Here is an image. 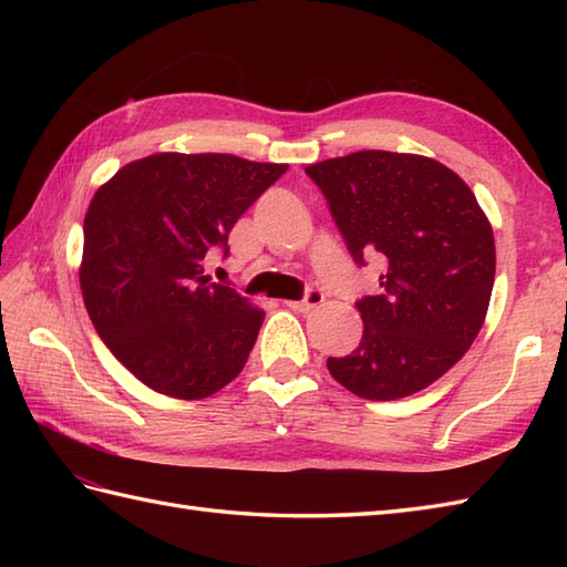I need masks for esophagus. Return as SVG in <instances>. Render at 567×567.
I'll use <instances>...</instances> for the list:
<instances>
[{
    "label": "esophagus",
    "mask_w": 567,
    "mask_h": 567,
    "mask_svg": "<svg viewBox=\"0 0 567 567\" xmlns=\"http://www.w3.org/2000/svg\"><path fill=\"white\" fill-rule=\"evenodd\" d=\"M321 302H323V295L319 290H309L305 299H297V302H285V305L292 311H297V315H309V311L317 309Z\"/></svg>",
    "instance_id": "34e87169"
}]
</instances>
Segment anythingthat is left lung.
Listing matches in <instances>:
<instances>
[{
	"mask_svg": "<svg viewBox=\"0 0 567 567\" xmlns=\"http://www.w3.org/2000/svg\"><path fill=\"white\" fill-rule=\"evenodd\" d=\"M307 175L353 260H384L380 295L355 302L363 339L327 360L333 380L372 402L429 388L473 346L495 285V236L473 189L439 161L390 151L321 161Z\"/></svg>",
	"mask_w": 567,
	"mask_h": 567,
	"instance_id": "obj_1",
	"label": "left lung"
}]
</instances>
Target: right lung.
<instances>
[{
    "instance_id": "right-lung-1",
    "label": "right lung",
    "mask_w": 567,
    "mask_h": 567,
    "mask_svg": "<svg viewBox=\"0 0 567 567\" xmlns=\"http://www.w3.org/2000/svg\"><path fill=\"white\" fill-rule=\"evenodd\" d=\"M287 171L228 153H155L124 165L84 216L80 287L100 339L151 390L204 400L256 346L265 311L212 282L204 258Z\"/></svg>"
}]
</instances>
